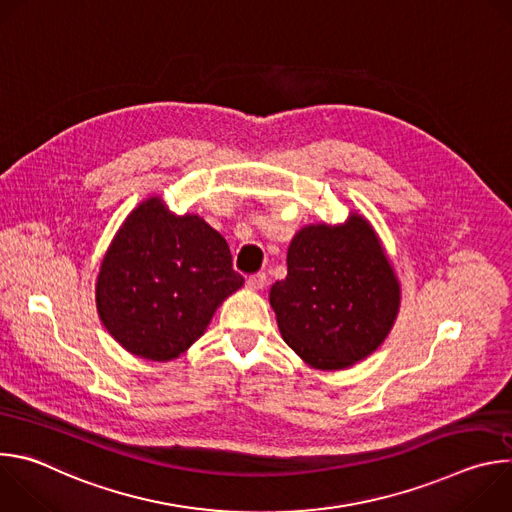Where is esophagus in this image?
<instances>
[{
  "label": "esophagus",
  "mask_w": 512,
  "mask_h": 512,
  "mask_svg": "<svg viewBox=\"0 0 512 512\" xmlns=\"http://www.w3.org/2000/svg\"><path fill=\"white\" fill-rule=\"evenodd\" d=\"M265 283H267V275H265L263 271L253 273V275H249V277H247V287H249V289H253V291L263 289V287H265Z\"/></svg>",
  "instance_id": "34e87169"
}]
</instances>
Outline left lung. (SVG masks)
Here are the masks:
<instances>
[{
	"mask_svg": "<svg viewBox=\"0 0 512 512\" xmlns=\"http://www.w3.org/2000/svg\"><path fill=\"white\" fill-rule=\"evenodd\" d=\"M399 281L362 216L342 227L302 229L287 249V275L269 302L283 340L314 369L338 371L387 338L399 310Z\"/></svg>",
	"mask_w": 512,
	"mask_h": 512,
	"instance_id": "8db88e82",
	"label": "left lung"
}]
</instances>
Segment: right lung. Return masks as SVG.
<instances>
[{
  "mask_svg": "<svg viewBox=\"0 0 512 512\" xmlns=\"http://www.w3.org/2000/svg\"><path fill=\"white\" fill-rule=\"evenodd\" d=\"M243 281L227 241L200 216H174L150 198L125 218L103 259L97 310L125 350L170 360L204 334Z\"/></svg>",
  "mask_w": 512,
  "mask_h": 512,
  "instance_id": "1",
  "label": "right lung"
}]
</instances>
